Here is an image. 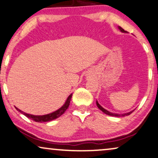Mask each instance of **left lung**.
<instances>
[{
  "label": "left lung",
  "instance_id": "8db88e82",
  "mask_svg": "<svg viewBox=\"0 0 158 158\" xmlns=\"http://www.w3.org/2000/svg\"><path fill=\"white\" fill-rule=\"evenodd\" d=\"M118 28L119 29V31L121 32H122V33H127L126 31H124L123 28H121L120 26H118ZM96 104H97V107H98V108L100 109V110H102V111L103 112V113H105V114H107V115H108V116H116V117H120V116H128V115H130V114H132V113H133V110H132V111H130V112H128V113H126V114H114V113H111V112H110V111H108V110H107L106 109H105L104 108H102V106H100V104H99V102H97H97H96Z\"/></svg>",
  "mask_w": 158,
  "mask_h": 158
}]
</instances>
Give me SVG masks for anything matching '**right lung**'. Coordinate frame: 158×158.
<instances>
[{"instance_id": "obj_1", "label": "right lung", "mask_w": 158, "mask_h": 158, "mask_svg": "<svg viewBox=\"0 0 158 158\" xmlns=\"http://www.w3.org/2000/svg\"><path fill=\"white\" fill-rule=\"evenodd\" d=\"M72 96H73V94H71L69 95V97H67V100L65 101L64 104L62 106L61 108L59 109H58L56 111L50 113V114H45V115H42V116H36V115H33V114H26V113L22 111L21 110H19L17 108H16V109L19 113L21 114L25 115L26 117H28L31 119H32L33 121H35L36 122H50V121L56 119L61 116L62 114H64V112L67 110V109L68 108V107L69 106V103H70V100H71Z\"/></svg>"}]
</instances>
